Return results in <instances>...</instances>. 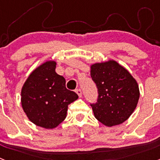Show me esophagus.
<instances>
[{
    "label": "esophagus",
    "mask_w": 160,
    "mask_h": 160,
    "mask_svg": "<svg viewBox=\"0 0 160 160\" xmlns=\"http://www.w3.org/2000/svg\"><path fill=\"white\" fill-rule=\"evenodd\" d=\"M75 92L77 93L79 97H82V92L81 89H77V90H75Z\"/></svg>",
    "instance_id": "esophagus-1"
}]
</instances>
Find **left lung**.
<instances>
[{"label": "left lung", "mask_w": 160, "mask_h": 160, "mask_svg": "<svg viewBox=\"0 0 160 160\" xmlns=\"http://www.w3.org/2000/svg\"><path fill=\"white\" fill-rule=\"evenodd\" d=\"M90 76L98 94L97 102L90 103L95 118L107 127L125 122L139 98L135 79L114 61L92 65Z\"/></svg>", "instance_id": "1"}]
</instances>
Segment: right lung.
<instances>
[{
	"mask_svg": "<svg viewBox=\"0 0 160 160\" xmlns=\"http://www.w3.org/2000/svg\"><path fill=\"white\" fill-rule=\"evenodd\" d=\"M56 62H46L31 73L22 90V105L37 126L53 129L64 121L68 105L78 94L66 87V79L55 72Z\"/></svg>",
	"mask_w": 160,
	"mask_h": 160,
	"instance_id": "right-lung-1",
	"label": "right lung"
}]
</instances>
